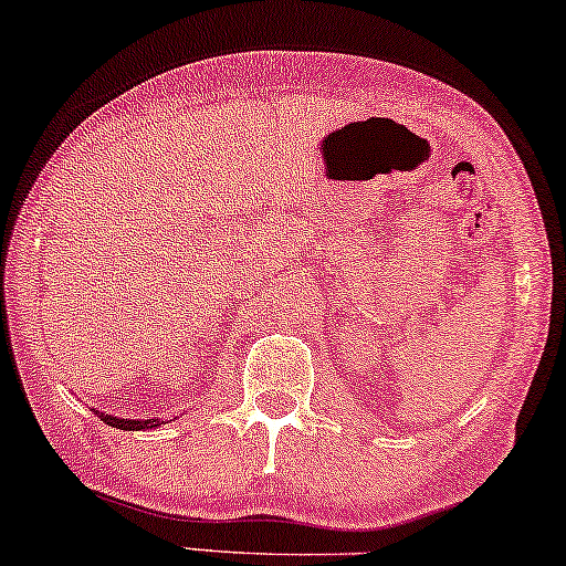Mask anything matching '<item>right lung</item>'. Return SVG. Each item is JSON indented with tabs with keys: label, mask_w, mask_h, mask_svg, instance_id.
Instances as JSON below:
<instances>
[{
	"label": "right lung",
	"mask_w": 566,
	"mask_h": 566,
	"mask_svg": "<svg viewBox=\"0 0 566 566\" xmlns=\"http://www.w3.org/2000/svg\"><path fill=\"white\" fill-rule=\"evenodd\" d=\"M95 411L97 419L102 423L113 426V429H123V431H143V429H157V426L165 423L163 419H119V416H113V413H105V411Z\"/></svg>",
	"instance_id": "1"
}]
</instances>
